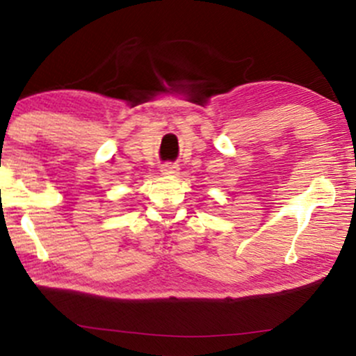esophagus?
Wrapping results in <instances>:
<instances>
[{"instance_id":"obj_1","label":"esophagus","mask_w":356,"mask_h":356,"mask_svg":"<svg viewBox=\"0 0 356 356\" xmlns=\"http://www.w3.org/2000/svg\"><path fill=\"white\" fill-rule=\"evenodd\" d=\"M177 170H179V167L175 164H164L161 167V172L164 175H174V174H177Z\"/></svg>"}]
</instances>
